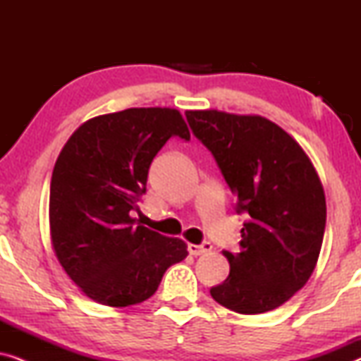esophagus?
Listing matches in <instances>:
<instances>
[{
    "instance_id": "esophagus-1",
    "label": "esophagus",
    "mask_w": 361,
    "mask_h": 361,
    "mask_svg": "<svg viewBox=\"0 0 361 361\" xmlns=\"http://www.w3.org/2000/svg\"><path fill=\"white\" fill-rule=\"evenodd\" d=\"M210 250H212V245L209 243V241H205V243H202V245L189 243V253L194 255V256H200L204 253H209Z\"/></svg>"
}]
</instances>
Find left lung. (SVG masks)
<instances>
[{"label":"left lung","mask_w":361,"mask_h":361,"mask_svg":"<svg viewBox=\"0 0 361 361\" xmlns=\"http://www.w3.org/2000/svg\"><path fill=\"white\" fill-rule=\"evenodd\" d=\"M194 135L209 147L236 212L240 253L224 251L230 274L212 298L238 314H263L283 305L307 283L322 248L327 205L317 171L283 128L259 115L187 110Z\"/></svg>","instance_id":"1"}]
</instances>
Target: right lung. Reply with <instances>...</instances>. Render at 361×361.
<instances>
[{"label":"right lung","mask_w":361,"mask_h":361,"mask_svg":"<svg viewBox=\"0 0 361 361\" xmlns=\"http://www.w3.org/2000/svg\"><path fill=\"white\" fill-rule=\"evenodd\" d=\"M171 136L190 140L174 108H128L92 118L54 166L49 225L54 253L83 294L128 307L149 299L187 245L133 219L154 156Z\"/></svg>","instance_id":"obj_1"}]
</instances>
